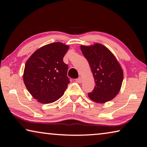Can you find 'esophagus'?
Listing matches in <instances>:
<instances>
[{
    "label": "esophagus",
    "mask_w": 147,
    "mask_h": 147,
    "mask_svg": "<svg viewBox=\"0 0 147 147\" xmlns=\"http://www.w3.org/2000/svg\"><path fill=\"white\" fill-rule=\"evenodd\" d=\"M76 82L77 83H82V78H81V77H79L78 78H77V79L76 80Z\"/></svg>",
    "instance_id": "1"
}]
</instances>
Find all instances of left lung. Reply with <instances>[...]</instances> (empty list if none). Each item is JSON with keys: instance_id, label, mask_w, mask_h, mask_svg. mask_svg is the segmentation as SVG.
<instances>
[{"instance_id": "obj_1", "label": "left lung", "mask_w": 147, "mask_h": 147, "mask_svg": "<svg viewBox=\"0 0 147 147\" xmlns=\"http://www.w3.org/2000/svg\"><path fill=\"white\" fill-rule=\"evenodd\" d=\"M83 55L91 67L95 86L88 97L96 103L113 99L119 92L123 80V71L114 55L100 43L81 46Z\"/></svg>"}]
</instances>
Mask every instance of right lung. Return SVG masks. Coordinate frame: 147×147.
Returning <instances> with one entry per match:
<instances>
[{"label":"right lung","instance_id":"right-lung-1","mask_svg":"<svg viewBox=\"0 0 147 147\" xmlns=\"http://www.w3.org/2000/svg\"><path fill=\"white\" fill-rule=\"evenodd\" d=\"M69 46L55 42L38 49L28 59L23 81L34 98L42 104H51L63 95L69 79L67 64L63 57Z\"/></svg>","mask_w":147,"mask_h":147}]
</instances>
